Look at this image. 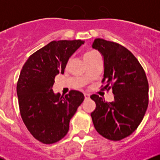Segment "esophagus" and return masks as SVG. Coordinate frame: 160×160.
Instances as JSON below:
<instances>
[{
  "label": "esophagus",
  "instance_id": "obj_1",
  "mask_svg": "<svg viewBox=\"0 0 160 160\" xmlns=\"http://www.w3.org/2000/svg\"><path fill=\"white\" fill-rule=\"evenodd\" d=\"M84 97H85V99L86 100V99L89 98V95L88 93H84Z\"/></svg>",
  "mask_w": 160,
  "mask_h": 160
}]
</instances>
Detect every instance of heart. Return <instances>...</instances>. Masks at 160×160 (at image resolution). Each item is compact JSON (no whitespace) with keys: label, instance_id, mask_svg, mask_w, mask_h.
Masks as SVG:
<instances>
[{"label":"heart","instance_id":"b5f03b06","mask_svg":"<svg viewBox=\"0 0 160 160\" xmlns=\"http://www.w3.org/2000/svg\"><path fill=\"white\" fill-rule=\"evenodd\" d=\"M97 54L95 52H86L85 54H84L83 56V59H85V58H90V57L93 56L94 55Z\"/></svg>","mask_w":160,"mask_h":160}]
</instances>
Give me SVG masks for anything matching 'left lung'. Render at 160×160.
I'll use <instances>...</instances> for the list:
<instances>
[{
	"mask_svg": "<svg viewBox=\"0 0 160 160\" xmlns=\"http://www.w3.org/2000/svg\"><path fill=\"white\" fill-rule=\"evenodd\" d=\"M92 47L104 57L102 82L108 91L112 89L114 100L108 102L92 95L96 105L92 120L102 136L120 141L134 132L144 118L149 102L148 78L138 60L123 46L97 38Z\"/></svg>",
	"mask_w": 160,
	"mask_h": 160,
	"instance_id": "obj_1",
	"label": "left lung"
}]
</instances>
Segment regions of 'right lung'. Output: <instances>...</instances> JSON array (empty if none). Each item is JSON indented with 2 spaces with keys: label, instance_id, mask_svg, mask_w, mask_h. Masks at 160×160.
Masks as SVG:
<instances>
[{
  "label": "right lung",
  "instance_id": "add662e5",
  "mask_svg": "<svg viewBox=\"0 0 160 160\" xmlns=\"http://www.w3.org/2000/svg\"><path fill=\"white\" fill-rule=\"evenodd\" d=\"M84 41L53 40L29 56L16 86L23 122L33 137L43 144L58 142L67 135L70 120L84 100L80 92L65 96L54 94L55 78L64 74L69 58Z\"/></svg>",
  "mask_w": 160,
  "mask_h": 160
}]
</instances>
